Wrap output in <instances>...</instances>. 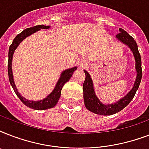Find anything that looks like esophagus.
Listing matches in <instances>:
<instances>
[{
    "instance_id": "1",
    "label": "esophagus",
    "mask_w": 149,
    "mask_h": 149,
    "mask_svg": "<svg viewBox=\"0 0 149 149\" xmlns=\"http://www.w3.org/2000/svg\"><path fill=\"white\" fill-rule=\"evenodd\" d=\"M77 64H78V65H79V67L80 68V69H82V68H84L86 65H87V63H86V60L81 59V60L78 61Z\"/></svg>"
}]
</instances>
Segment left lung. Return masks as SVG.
Wrapping results in <instances>:
<instances>
[{
	"mask_svg": "<svg viewBox=\"0 0 149 149\" xmlns=\"http://www.w3.org/2000/svg\"><path fill=\"white\" fill-rule=\"evenodd\" d=\"M120 33L116 36V38L120 42L128 46L131 51L133 53L134 60H135V70L137 75L136 79L134 81V86L131 91L125 95L124 97L119 100L118 102L113 104H104L97 97L93 88V80L91 79V75L86 70H84L86 78L83 85V91H84V99L85 107L88 111H91L94 113L99 115H111L118 113L124 109L132 100L134 98L137 90L139 89L140 83L142 77V70H141V56L139 52L138 45L134 39L130 36L129 34L122 29H119Z\"/></svg>",
	"mask_w": 149,
	"mask_h": 149,
	"instance_id": "1",
	"label": "left lung"
}]
</instances>
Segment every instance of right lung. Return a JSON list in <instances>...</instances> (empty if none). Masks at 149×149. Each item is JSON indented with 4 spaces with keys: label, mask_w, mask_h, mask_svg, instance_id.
<instances>
[{
    "label": "right lung",
    "mask_w": 149,
    "mask_h": 149,
    "mask_svg": "<svg viewBox=\"0 0 149 149\" xmlns=\"http://www.w3.org/2000/svg\"><path fill=\"white\" fill-rule=\"evenodd\" d=\"M49 25H43V24H40V25H36V26L31 27V28H29V29H24V31H22L21 33L18 34L15 39L13 40L12 44L10 45L9 47V51H8V77H9V81L10 84L12 86L13 90L16 93V95L18 97L22 102L24 105H26L27 107H29L30 108H32L34 110H46V109H49L52 107H54L56 106L57 102L60 98L61 95V91L63 86H64V84L70 80L71 77L72 76V73L75 70H77V67H72L71 69H68L61 73L60 77L58 79V82L56 83V85L55 86V88L49 95L45 98L41 100H29L26 98L23 97L21 93L17 91V89L16 87L14 82V78H13V73H12V58L13 55L15 53V49H17V46L19 45V44L22 42V41L24 40V38H26L27 37H29V36H31L33 33L36 32V31H39L41 29H49Z\"/></svg>",
    "instance_id": "obj_1"
}]
</instances>
